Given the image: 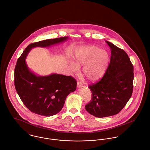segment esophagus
Wrapping results in <instances>:
<instances>
[{"instance_id":"34e87169","label":"esophagus","mask_w":150,"mask_h":150,"mask_svg":"<svg viewBox=\"0 0 150 150\" xmlns=\"http://www.w3.org/2000/svg\"><path fill=\"white\" fill-rule=\"evenodd\" d=\"M81 86H82V83L81 82L78 81V82H77V87H78V88H79V87H81Z\"/></svg>"}]
</instances>
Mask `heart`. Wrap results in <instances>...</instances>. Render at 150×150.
<instances>
[{
	"label": "heart",
	"instance_id": "heart-1",
	"mask_svg": "<svg viewBox=\"0 0 150 150\" xmlns=\"http://www.w3.org/2000/svg\"><path fill=\"white\" fill-rule=\"evenodd\" d=\"M76 64H70L72 71H79L80 66H83V74L90 81L99 79L105 72L109 61L108 53L101 49L89 46L81 48L75 56Z\"/></svg>",
	"mask_w": 150,
	"mask_h": 150
}]
</instances>
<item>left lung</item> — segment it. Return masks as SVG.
Masks as SVG:
<instances>
[{"instance_id": "8db88e82", "label": "left lung", "mask_w": 150, "mask_h": 150, "mask_svg": "<svg viewBox=\"0 0 150 150\" xmlns=\"http://www.w3.org/2000/svg\"><path fill=\"white\" fill-rule=\"evenodd\" d=\"M111 56L103 78L89 86L91 100L86 105L91 115L104 118L118 114L130 98L133 89V65L127 53L110 42Z\"/></svg>"}]
</instances>
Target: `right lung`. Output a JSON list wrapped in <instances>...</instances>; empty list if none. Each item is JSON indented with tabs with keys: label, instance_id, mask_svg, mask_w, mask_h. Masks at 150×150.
I'll list each match as a JSON object with an SVG mask.
<instances>
[{
	"label": "right lung",
	"instance_id": "right-lung-1",
	"mask_svg": "<svg viewBox=\"0 0 150 150\" xmlns=\"http://www.w3.org/2000/svg\"><path fill=\"white\" fill-rule=\"evenodd\" d=\"M68 37L32 43L25 48L14 69V85L25 107L31 112L45 117L59 113L67 96L76 88V81L71 76L53 74L37 76L29 69L25 59L35 47H49L67 40Z\"/></svg>",
	"mask_w": 150,
	"mask_h": 150
}]
</instances>
